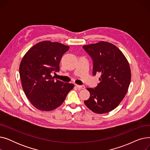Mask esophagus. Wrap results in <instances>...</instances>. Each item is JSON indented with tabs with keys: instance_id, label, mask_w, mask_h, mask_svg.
Segmentation results:
<instances>
[{
	"instance_id": "34e87169",
	"label": "esophagus",
	"mask_w": 150,
	"mask_h": 150,
	"mask_svg": "<svg viewBox=\"0 0 150 150\" xmlns=\"http://www.w3.org/2000/svg\"><path fill=\"white\" fill-rule=\"evenodd\" d=\"M76 87L78 88V89H84L85 88V86L84 85H77L76 84Z\"/></svg>"
}]
</instances>
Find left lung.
Masks as SVG:
<instances>
[{
    "label": "left lung",
    "mask_w": 150,
    "mask_h": 150,
    "mask_svg": "<svg viewBox=\"0 0 150 150\" xmlns=\"http://www.w3.org/2000/svg\"><path fill=\"white\" fill-rule=\"evenodd\" d=\"M83 47L93 60V75L101 74L97 87L87 88L90 97L84 102L93 112H109L119 106L127 93L131 78L129 62L115 45L108 42Z\"/></svg>",
    "instance_id": "left-lung-1"
}]
</instances>
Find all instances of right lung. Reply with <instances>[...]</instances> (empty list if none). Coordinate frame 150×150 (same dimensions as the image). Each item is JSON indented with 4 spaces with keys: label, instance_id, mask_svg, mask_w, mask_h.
Wrapping results in <instances>:
<instances>
[{
    "label": "right lung",
    "instance_id": "obj_1",
    "mask_svg": "<svg viewBox=\"0 0 150 150\" xmlns=\"http://www.w3.org/2000/svg\"><path fill=\"white\" fill-rule=\"evenodd\" d=\"M69 46L44 41L33 45L23 56L19 66L22 86L27 98L43 111L59 107L74 85L54 80L52 73L58 72L61 59Z\"/></svg>",
    "mask_w": 150,
    "mask_h": 150
}]
</instances>
